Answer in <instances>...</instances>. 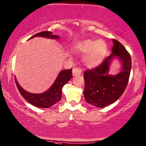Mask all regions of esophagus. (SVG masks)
Here are the masks:
<instances>
[{"mask_svg": "<svg viewBox=\"0 0 146 146\" xmlns=\"http://www.w3.org/2000/svg\"><path fill=\"white\" fill-rule=\"evenodd\" d=\"M72 74L74 76H79L82 74V70L78 67H75L72 70Z\"/></svg>", "mask_w": 146, "mask_h": 146, "instance_id": "esophagus-1", "label": "esophagus"}]
</instances>
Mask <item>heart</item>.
<instances>
[{"label": "heart", "instance_id": "obj_1", "mask_svg": "<svg viewBox=\"0 0 146 146\" xmlns=\"http://www.w3.org/2000/svg\"><path fill=\"white\" fill-rule=\"evenodd\" d=\"M76 50L86 53L84 62L89 66H96L102 62L107 50V43L103 40L85 39L76 45Z\"/></svg>", "mask_w": 146, "mask_h": 146}]
</instances>
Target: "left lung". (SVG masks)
I'll return each mask as SVG.
<instances>
[{"instance_id": "obj_1", "label": "left lung", "mask_w": 146, "mask_h": 146, "mask_svg": "<svg viewBox=\"0 0 146 146\" xmlns=\"http://www.w3.org/2000/svg\"><path fill=\"white\" fill-rule=\"evenodd\" d=\"M115 57L119 58L122 63L121 71L117 75H109V66ZM131 68L132 60L129 52L120 42L113 39L111 55L98 66L86 70L84 74L86 101L98 107H105L115 102L128 85Z\"/></svg>"}]
</instances>
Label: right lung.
Masks as SVG:
<instances>
[{
	"instance_id": "obj_1",
	"label": "right lung",
	"mask_w": 146,
	"mask_h": 146,
	"mask_svg": "<svg viewBox=\"0 0 146 146\" xmlns=\"http://www.w3.org/2000/svg\"><path fill=\"white\" fill-rule=\"evenodd\" d=\"M35 37H43L51 39H58V35H53L51 31H41L33 35L31 38ZM72 69L63 70L60 71L55 82L47 91L42 94H31L25 91L19 85L15 78V82L20 94L31 105L40 108H48L55 104L62 98V89L65 84L72 77Z\"/></svg>"
}]
</instances>
